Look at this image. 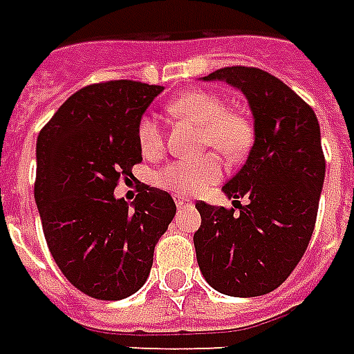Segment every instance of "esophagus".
Masks as SVG:
<instances>
[{
	"instance_id": "34e87169",
	"label": "esophagus",
	"mask_w": 354,
	"mask_h": 354,
	"mask_svg": "<svg viewBox=\"0 0 354 354\" xmlns=\"http://www.w3.org/2000/svg\"><path fill=\"white\" fill-rule=\"evenodd\" d=\"M174 199H175V205L179 207H187V205H192V201H190V199L188 198H185V196H174Z\"/></svg>"
}]
</instances>
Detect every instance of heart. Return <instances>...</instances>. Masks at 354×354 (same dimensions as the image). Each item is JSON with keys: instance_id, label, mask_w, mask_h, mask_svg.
<instances>
[{"instance_id": "b5f03b06", "label": "heart", "mask_w": 354, "mask_h": 354, "mask_svg": "<svg viewBox=\"0 0 354 354\" xmlns=\"http://www.w3.org/2000/svg\"><path fill=\"white\" fill-rule=\"evenodd\" d=\"M169 111L201 124V145L216 149L227 160H239L254 142V129L248 117L225 110L222 98L209 91H187L175 97ZM138 143L145 156H158L164 145L162 129L156 117L143 115L138 123ZM222 177V164L214 155L201 158H179L162 167L156 180L162 188L177 196H188L211 187Z\"/></svg>"}]
</instances>
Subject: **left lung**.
<instances>
[{"label": "left lung", "mask_w": 354, "mask_h": 354, "mask_svg": "<svg viewBox=\"0 0 354 354\" xmlns=\"http://www.w3.org/2000/svg\"><path fill=\"white\" fill-rule=\"evenodd\" d=\"M203 82H225L248 100L254 145L222 192L235 209L198 201L194 246L201 274L230 297L274 291L312 239L325 180L321 130L310 106L281 80L254 66L218 68ZM249 203L241 206L238 199Z\"/></svg>", "instance_id": "1"}]
</instances>
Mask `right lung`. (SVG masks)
Returning <instances> with one entry per match:
<instances>
[{
	"label": "right lung",
	"mask_w": 354,
	"mask_h": 354,
	"mask_svg": "<svg viewBox=\"0 0 354 354\" xmlns=\"http://www.w3.org/2000/svg\"><path fill=\"white\" fill-rule=\"evenodd\" d=\"M162 89L132 80L87 86L37 138L44 239L66 280L93 299H127L142 288L177 211L160 188L143 185L130 205L113 194L142 160L138 123Z\"/></svg>",
	"instance_id": "right-lung-1"
}]
</instances>
